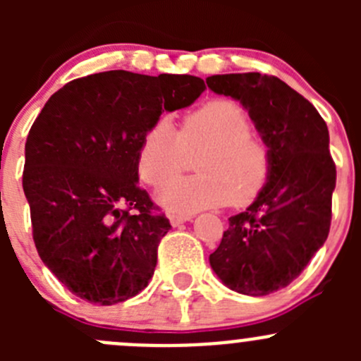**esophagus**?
<instances>
[{
	"mask_svg": "<svg viewBox=\"0 0 361 361\" xmlns=\"http://www.w3.org/2000/svg\"><path fill=\"white\" fill-rule=\"evenodd\" d=\"M192 220L190 214H180V213H169V221L173 227H178V225L185 224V221Z\"/></svg>",
	"mask_w": 361,
	"mask_h": 361,
	"instance_id": "1",
	"label": "esophagus"
}]
</instances>
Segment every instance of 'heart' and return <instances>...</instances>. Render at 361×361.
Listing matches in <instances>:
<instances>
[{
	"label": "heart",
	"instance_id": "obj_1",
	"mask_svg": "<svg viewBox=\"0 0 361 361\" xmlns=\"http://www.w3.org/2000/svg\"><path fill=\"white\" fill-rule=\"evenodd\" d=\"M196 159L195 178L170 179L183 169L184 154ZM267 141L251 130L248 113L231 99H211L188 111L180 129L160 118L143 136L137 173L145 183L160 187L159 202L169 211L195 213L207 207L246 206L260 195L271 176Z\"/></svg>",
	"mask_w": 361,
	"mask_h": 361
}]
</instances>
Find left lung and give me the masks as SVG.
<instances>
[{"label": "left lung", "instance_id": "8db88e82", "mask_svg": "<svg viewBox=\"0 0 361 361\" xmlns=\"http://www.w3.org/2000/svg\"><path fill=\"white\" fill-rule=\"evenodd\" d=\"M250 113L272 155L267 185L246 211L228 218L209 255L214 274L234 292L262 297L298 278L329 238L336 164L318 110L283 80L260 73L206 78Z\"/></svg>", "mask_w": 361, "mask_h": 361}]
</instances>
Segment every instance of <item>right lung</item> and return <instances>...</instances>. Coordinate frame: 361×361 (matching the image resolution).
<instances>
[{
    "mask_svg": "<svg viewBox=\"0 0 361 361\" xmlns=\"http://www.w3.org/2000/svg\"><path fill=\"white\" fill-rule=\"evenodd\" d=\"M204 89L197 76L115 69L66 83L36 116L23 174L32 239L76 297L111 305L148 286L171 224L137 185V152L164 111Z\"/></svg>",
    "mask_w": 361,
    "mask_h": 361,
    "instance_id": "right-lung-1",
    "label": "right lung"
}]
</instances>
